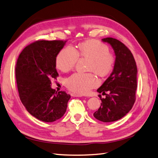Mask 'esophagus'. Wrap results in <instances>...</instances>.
<instances>
[{"mask_svg":"<svg viewBox=\"0 0 158 158\" xmlns=\"http://www.w3.org/2000/svg\"><path fill=\"white\" fill-rule=\"evenodd\" d=\"M71 95L73 97H77V98H79V97H82L83 95H81V94H75V93H72Z\"/></svg>","mask_w":158,"mask_h":158,"instance_id":"34e87169","label":"esophagus"}]
</instances>
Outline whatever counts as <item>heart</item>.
Returning <instances> with one entry per match:
<instances>
[{"label": "heart", "mask_w": 158, "mask_h": 158, "mask_svg": "<svg viewBox=\"0 0 158 158\" xmlns=\"http://www.w3.org/2000/svg\"><path fill=\"white\" fill-rule=\"evenodd\" d=\"M106 44L96 40L81 43L77 50L74 47L67 46L60 51L56 57V66L63 72H68L75 67L79 56L89 58L88 70L94 71L100 77H106L114 69L115 56L109 51ZM99 83L94 72L75 73L66 80V85L77 94H86Z\"/></svg>", "instance_id": "1"}]
</instances>
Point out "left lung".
Instances as JSON below:
<instances>
[{"label": "left lung", "instance_id": "left-lung-1", "mask_svg": "<svg viewBox=\"0 0 158 158\" xmlns=\"http://www.w3.org/2000/svg\"><path fill=\"white\" fill-rule=\"evenodd\" d=\"M110 43L115 54L114 68L110 76L98 90L106 98H102L101 106L94 116L103 122H111L122 118L131 110L135 102L137 66L131 51L119 41L111 37L103 39ZM109 94H106L105 92Z\"/></svg>", "mask_w": 158, "mask_h": 158}]
</instances>
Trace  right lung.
<instances>
[{
	"instance_id": "1",
	"label": "right lung",
	"mask_w": 158,
	"mask_h": 158,
	"mask_svg": "<svg viewBox=\"0 0 158 158\" xmlns=\"http://www.w3.org/2000/svg\"><path fill=\"white\" fill-rule=\"evenodd\" d=\"M67 40H39L20 53L15 67L19 98L28 112L44 122L62 118L71 98L65 91L51 87L59 74L56 57Z\"/></svg>"
}]
</instances>
